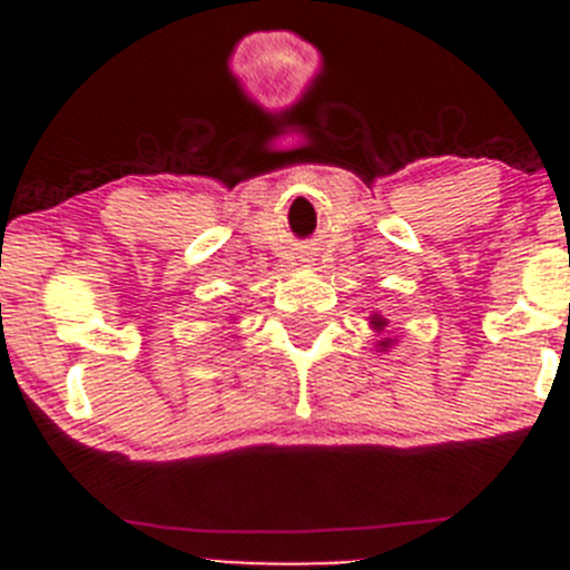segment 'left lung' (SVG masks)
I'll return each instance as SVG.
<instances>
[{"instance_id":"8db88e82","label":"left lung","mask_w":570,"mask_h":570,"mask_svg":"<svg viewBox=\"0 0 570 570\" xmlns=\"http://www.w3.org/2000/svg\"><path fill=\"white\" fill-rule=\"evenodd\" d=\"M370 322H372V327H375V331H377V333H381V331H383V327H386V320H383V317H381V314H372V317H370ZM389 344H392V338H386V342H381V344H377V347H381V350H386V347H389Z\"/></svg>"}]
</instances>
